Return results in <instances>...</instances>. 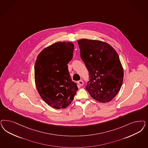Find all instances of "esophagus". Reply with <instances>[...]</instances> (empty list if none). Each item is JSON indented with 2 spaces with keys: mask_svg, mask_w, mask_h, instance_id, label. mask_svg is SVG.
<instances>
[{
  "mask_svg": "<svg viewBox=\"0 0 148 148\" xmlns=\"http://www.w3.org/2000/svg\"><path fill=\"white\" fill-rule=\"evenodd\" d=\"M78 84L80 86H82L83 85V82L82 80H80V81H78Z\"/></svg>",
  "mask_w": 148,
  "mask_h": 148,
  "instance_id": "34e87169",
  "label": "esophagus"
}]
</instances>
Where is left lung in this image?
Listing matches in <instances>:
<instances>
[{
	"label": "left lung",
	"instance_id": "left-lung-1",
	"mask_svg": "<svg viewBox=\"0 0 148 148\" xmlns=\"http://www.w3.org/2000/svg\"><path fill=\"white\" fill-rule=\"evenodd\" d=\"M81 57L89 71L90 81L86 89L91 96L102 103L114 98L121 87L124 70L119 56L108 43L99 40L77 41Z\"/></svg>",
	"mask_w": 148,
	"mask_h": 148
}]
</instances>
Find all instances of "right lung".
I'll use <instances>...</instances> for the list:
<instances>
[{"label": "right lung", "mask_w": 148, "mask_h": 148, "mask_svg": "<svg viewBox=\"0 0 148 148\" xmlns=\"http://www.w3.org/2000/svg\"><path fill=\"white\" fill-rule=\"evenodd\" d=\"M73 49L72 42H56L44 48L35 62V82L38 94L46 103L56 109L68 107L78 90L67 66Z\"/></svg>", "instance_id": "obj_1"}]
</instances>
